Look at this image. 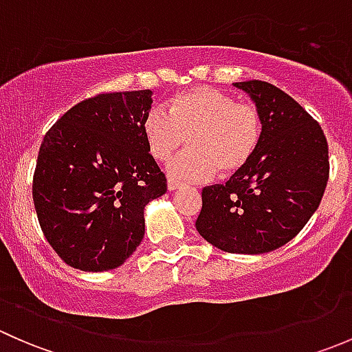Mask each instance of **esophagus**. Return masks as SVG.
Masks as SVG:
<instances>
[{"instance_id": "1", "label": "esophagus", "mask_w": 352, "mask_h": 352, "mask_svg": "<svg viewBox=\"0 0 352 352\" xmlns=\"http://www.w3.org/2000/svg\"><path fill=\"white\" fill-rule=\"evenodd\" d=\"M166 186H168V190H177V189H182L184 184L177 182V180L173 179H168V184H166Z\"/></svg>"}]
</instances>
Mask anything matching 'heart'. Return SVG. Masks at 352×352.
Listing matches in <instances>:
<instances>
[{
    "label": "heart",
    "instance_id": "1",
    "mask_svg": "<svg viewBox=\"0 0 352 352\" xmlns=\"http://www.w3.org/2000/svg\"><path fill=\"white\" fill-rule=\"evenodd\" d=\"M264 119L252 102L212 87H194L166 105L151 109L143 119L148 151L166 162L190 143L168 166L170 175L182 180H204L218 170L221 177L242 172L262 141Z\"/></svg>",
    "mask_w": 352,
    "mask_h": 352
}]
</instances>
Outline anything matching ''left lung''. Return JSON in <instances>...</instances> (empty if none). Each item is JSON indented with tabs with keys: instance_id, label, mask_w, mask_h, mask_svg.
Returning <instances> with one entry per match:
<instances>
[{
	"instance_id": "1",
	"label": "left lung",
	"mask_w": 352,
	"mask_h": 352,
	"mask_svg": "<svg viewBox=\"0 0 352 352\" xmlns=\"http://www.w3.org/2000/svg\"><path fill=\"white\" fill-rule=\"evenodd\" d=\"M233 85L261 110V146L228 182L202 189L196 228L223 252L265 254L293 240L317 211L329 180V144L320 124L278 87Z\"/></svg>"
}]
</instances>
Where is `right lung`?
<instances>
[{"instance_id":"obj_1","label":"right lung","mask_w":352,"mask_h":352,"mask_svg":"<svg viewBox=\"0 0 352 352\" xmlns=\"http://www.w3.org/2000/svg\"><path fill=\"white\" fill-rule=\"evenodd\" d=\"M151 102V90L98 94L45 133L32 197L45 240L71 267L122 265L144 236V206L166 192L143 136Z\"/></svg>"}]
</instances>
